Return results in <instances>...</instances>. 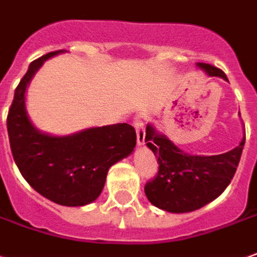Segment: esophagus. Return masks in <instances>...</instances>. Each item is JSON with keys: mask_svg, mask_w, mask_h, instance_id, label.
<instances>
[{"mask_svg": "<svg viewBox=\"0 0 257 257\" xmlns=\"http://www.w3.org/2000/svg\"><path fill=\"white\" fill-rule=\"evenodd\" d=\"M133 124H134L136 132H137L138 145H144L145 144V121H144L143 116H136Z\"/></svg>", "mask_w": 257, "mask_h": 257, "instance_id": "34e87169", "label": "esophagus"}]
</instances>
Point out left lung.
<instances>
[{
	"label": "left lung",
	"instance_id": "1",
	"mask_svg": "<svg viewBox=\"0 0 257 257\" xmlns=\"http://www.w3.org/2000/svg\"><path fill=\"white\" fill-rule=\"evenodd\" d=\"M209 76L227 80L219 67L198 63ZM145 143L158 158L159 170L145 184L148 201L159 209L172 213H187L201 209L214 201L228 187L241 159L245 137L230 152L213 156L185 154L163 134L147 125Z\"/></svg>",
	"mask_w": 257,
	"mask_h": 257
}]
</instances>
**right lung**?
<instances>
[{"mask_svg":"<svg viewBox=\"0 0 257 257\" xmlns=\"http://www.w3.org/2000/svg\"><path fill=\"white\" fill-rule=\"evenodd\" d=\"M54 51L30 63L18 84L7 117L9 144L19 172L38 194L63 206H84L102 192L109 167L132 154L137 134L127 123L55 137L38 132L25 106L33 76Z\"/></svg>","mask_w":257,"mask_h":257,"instance_id":"obj_1","label":"right lung"}]
</instances>
